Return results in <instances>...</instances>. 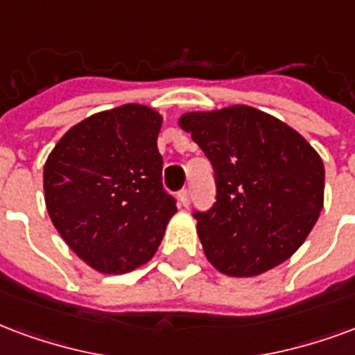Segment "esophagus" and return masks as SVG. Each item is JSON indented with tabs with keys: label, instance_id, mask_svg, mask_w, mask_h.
<instances>
[{
	"label": "esophagus",
	"instance_id": "34e87169",
	"mask_svg": "<svg viewBox=\"0 0 355 355\" xmlns=\"http://www.w3.org/2000/svg\"><path fill=\"white\" fill-rule=\"evenodd\" d=\"M178 201H180L182 207H188V205H190V190L178 191Z\"/></svg>",
	"mask_w": 355,
	"mask_h": 355
}]
</instances>
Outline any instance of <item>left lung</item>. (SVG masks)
<instances>
[{
  "label": "left lung",
  "mask_w": 355,
  "mask_h": 355,
  "mask_svg": "<svg viewBox=\"0 0 355 355\" xmlns=\"http://www.w3.org/2000/svg\"><path fill=\"white\" fill-rule=\"evenodd\" d=\"M178 124L214 169L216 201L193 212L207 259L230 277H256L286 261L324 207L318 152L290 125L246 105L188 112Z\"/></svg>",
  "instance_id": "1"
}]
</instances>
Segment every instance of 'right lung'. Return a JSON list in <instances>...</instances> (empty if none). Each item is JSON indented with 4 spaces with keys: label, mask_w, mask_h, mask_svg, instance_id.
Returning <instances> with one entry per match:
<instances>
[{
    "label": "right lung",
    "mask_w": 355,
    "mask_h": 355,
    "mask_svg": "<svg viewBox=\"0 0 355 355\" xmlns=\"http://www.w3.org/2000/svg\"><path fill=\"white\" fill-rule=\"evenodd\" d=\"M162 116L122 105L73 125L44 164V201L58 233L99 272L137 269L156 254L177 199L164 190Z\"/></svg>",
    "instance_id": "1"
}]
</instances>
